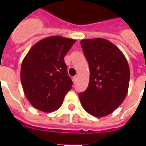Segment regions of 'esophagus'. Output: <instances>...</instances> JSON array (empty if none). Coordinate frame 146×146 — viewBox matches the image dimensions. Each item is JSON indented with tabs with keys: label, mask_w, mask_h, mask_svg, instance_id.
<instances>
[{
	"label": "esophagus",
	"mask_w": 146,
	"mask_h": 146,
	"mask_svg": "<svg viewBox=\"0 0 146 146\" xmlns=\"http://www.w3.org/2000/svg\"><path fill=\"white\" fill-rule=\"evenodd\" d=\"M77 79H78V76H74V77H73V82H74V83H75L76 82V81H77Z\"/></svg>",
	"instance_id": "34e87169"
}]
</instances>
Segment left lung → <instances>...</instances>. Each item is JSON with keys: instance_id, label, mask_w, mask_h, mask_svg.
Returning a JSON list of instances; mask_svg holds the SVG:
<instances>
[{"instance_id": "1", "label": "left lung", "mask_w": 146, "mask_h": 146, "mask_svg": "<svg viewBox=\"0 0 146 146\" xmlns=\"http://www.w3.org/2000/svg\"><path fill=\"white\" fill-rule=\"evenodd\" d=\"M89 63V86L79 94L82 108L91 115L102 117L124 101L129 88V67L121 50L104 38L80 42Z\"/></svg>"}]
</instances>
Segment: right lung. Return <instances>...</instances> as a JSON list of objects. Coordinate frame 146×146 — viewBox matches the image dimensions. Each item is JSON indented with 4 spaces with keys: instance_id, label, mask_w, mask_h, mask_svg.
I'll return each instance as SVG.
<instances>
[{
    "instance_id": "right-lung-1",
    "label": "right lung",
    "mask_w": 146,
    "mask_h": 146,
    "mask_svg": "<svg viewBox=\"0 0 146 146\" xmlns=\"http://www.w3.org/2000/svg\"><path fill=\"white\" fill-rule=\"evenodd\" d=\"M76 40L50 36L38 42L29 50L21 66L20 79L26 98L38 110L52 112L62 105L72 89L64 56Z\"/></svg>"
}]
</instances>
